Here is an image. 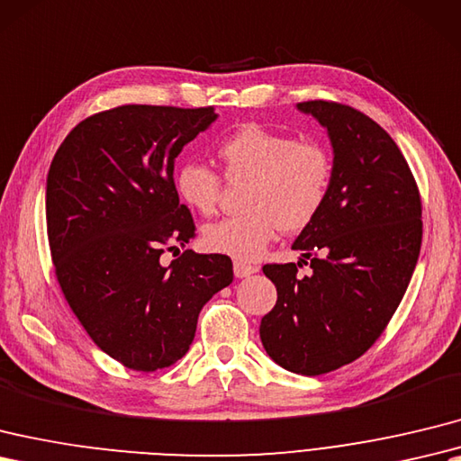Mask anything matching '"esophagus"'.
I'll use <instances>...</instances> for the list:
<instances>
[{"label": "esophagus", "instance_id": "34e87169", "mask_svg": "<svg viewBox=\"0 0 461 461\" xmlns=\"http://www.w3.org/2000/svg\"><path fill=\"white\" fill-rule=\"evenodd\" d=\"M259 271V267L257 265H249V263H243V261H233V273L238 279H248L253 273Z\"/></svg>", "mask_w": 461, "mask_h": 461}]
</instances>
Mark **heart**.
Instances as JSON below:
<instances>
[{
	"label": "heart",
	"instance_id": "1",
	"mask_svg": "<svg viewBox=\"0 0 461 461\" xmlns=\"http://www.w3.org/2000/svg\"><path fill=\"white\" fill-rule=\"evenodd\" d=\"M223 175L230 182L249 185L243 194L245 213L208 223L202 243L212 253L235 261H255L269 248L279 228L301 231L324 208L334 158L318 141H296L294 137L248 123L218 145ZM178 198L202 216L218 208L221 178L202 160H186L175 175Z\"/></svg>",
	"mask_w": 461,
	"mask_h": 461
}]
</instances>
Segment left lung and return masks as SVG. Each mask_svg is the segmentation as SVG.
I'll return each mask as SVG.
<instances>
[{
  "instance_id": "8db88e82",
  "label": "left lung",
  "mask_w": 461,
  "mask_h": 461,
  "mask_svg": "<svg viewBox=\"0 0 461 461\" xmlns=\"http://www.w3.org/2000/svg\"><path fill=\"white\" fill-rule=\"evenodd\" d=\"M296 108L326 127L334 176L293 243L304 259L263 267L276 304L259 336L275 363L314 377L361 357L387 328L419 261L422 204L401 149L371 117L324 100ZM306 258L313 271L298 276Z\"/></svg>"
}]
</instances>
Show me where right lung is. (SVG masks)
Wrapping results in <instances>:
<instances>
[{
  "label": "right lung",
  "mask_w": 461,
  "mask_h": 461,
  "mask_svg": "<svg viewBox=\"0 0 461 461\" xmlns=\"http://www.w3.org/2000/svg\"><path fill=\"white\" fill-rule=\"evenodd\" d=\"M213 108L120 105L67 135L47 176V233L57 281L94 344L127 369L176 363L198 314L233 281L226 255L165 249L194 238L175 188L182 147L216 122Z\"/></svg>",
  "instance_id": "add662e5"
}]
</instances>
